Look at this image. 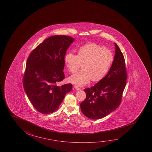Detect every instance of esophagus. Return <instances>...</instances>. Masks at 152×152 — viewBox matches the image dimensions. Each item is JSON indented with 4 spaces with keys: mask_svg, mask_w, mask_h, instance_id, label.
Segmentation results:
<instances>
[{
    "mask_svg": "<svg viewBox=\"0 0 152 152\" xmlns=\"http://www.w3.org/2000/svg\"><path fill=\"white\" fill-rule=\"evenodd\" d=\"M74 88H75L76 90H80V88L79 86H77V85H74Z\"/></svg>",
    "mask_w": 152,
    "mask_h": 152,
    "instance_id": "1",
    "label": "esophagus"
}]
</instances>
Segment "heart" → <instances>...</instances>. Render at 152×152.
<instances>
[{
	"mask_svg": "<svg viewBox=\"0 0 152 152\" xmlns=\"http://www.w3.org/2000/svg\"><path fill=\"white\" fill-rule=\"evenodd\" d=\"M114 60L111 50L94 43L83 45L78 49V54L68 52L64 61L68 69L74 72L82 64L83 69L70 76L69 80L75 84L84 86L90 82H98L107 75Z\"/></svg>",
	"mask_w": 152,
	"mask_h": 152,
	"instance_id": "b5f03b06",
	"label": "heart"
}]
</instances>
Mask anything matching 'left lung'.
<instances>
[{
    "mask_svg": "<svg viewBox=\"0 0 152 152\" xmlns=\"http://www.w3.org/2000/svg\"><path fill=\"white\" fill-rule=\"evenodd\" d=\"M114 60L109 71L103 79L84 91L86 97L80 104L86 117L100 119L115 111L119 106L127 78L124 57L115 43Z\"/></svg>",
    "mask_w": 152,
    "mask_h": 152,
    "instance_id": "1",
    "label": "left lung"
}]
</instances>
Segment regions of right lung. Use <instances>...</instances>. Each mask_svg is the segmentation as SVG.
Masks as SVG:
<instances>
[{
  "label": "right lung",
  "mask_w": 152,
  "mask_h": 152,
  "mask_svg": "<svg viewBox=\"0 0 152 152\" xmlns=\"http://www.w3.org/2000/svg\"><path fill=\"white\" fill-rule=\"evenodd\" d=\"M74 39L66 35L48 37L37 47L28 58L23 76V86L28 99L39 112L48 114L60 106L72 84L58 86L64 80L66 51Z\"/></svg>",
  "instance_id": "obj_1"
}]
</instances>
